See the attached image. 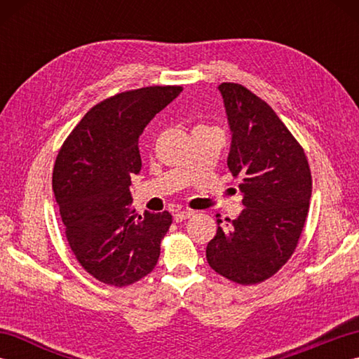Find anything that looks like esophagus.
<instances>
[{
  "label": "esophagus",
  "instance_id": "esophagus-1",
  "mask_svg": "<svg viewBox=\"0 0 359 359\" xmlns=\"http://www.w3.org/2000/svg\"><path fill=\"white\" fill-rule=\"evenodd\" d=\"M191 216H193V211H177L174 212V220L175 222H182V220H185Z\"/></svg>",
  "mask_w": 359,
  "mask_h": 359
}]
</instances>
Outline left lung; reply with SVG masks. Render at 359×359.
I'll return each instance as SVG.
<instances>
[{"label": "left lung", "instance_id": "obj_1", "mask_svg": "<svg viewBox=\"0 0 359 359\" xmlns=\"http://www.w3.org/2000/svg\"><path fill=\"white\" fill-rule=\"evenodd\" d=\"M231 144L226 165L241 175L245 208L207 245L210 266L242 285L259 284L284 265L309 212L311 174L301 144L269 104L236 83H222Z\"/></svg>", "mask_w": 359, "mask_h": 359}]
</instances>
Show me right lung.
<instances>
[{"label":"right lung","mask_w":359,"mask_h":359,"mask_svg":"<svg viewBox=\"0 0 359 359\" xmlns=\"http://www.w3.org/2000/svg\"><path fill=\"white\" fill-rule=\"evenodd\" d=\"M180 93V86H149L114 95L86 112L58 152L52 188L67 242L103 284H133L158 261L172 217L140 216L129 185L142 170L140 134Z\"/></svg>","instance_id":"add662e5"}]
</instances>
